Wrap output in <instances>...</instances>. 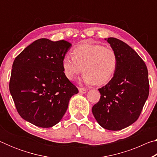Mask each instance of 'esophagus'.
<instances>
[{
    "instance_id": "34e87169",
    "label": "esophagus",
    "mask_w": 157,
    "mask_h": 157,
    "mask_svg": "<svg viewBox=\"0 0 157 157\" xmlns=\"http://www.w3.org/2000/svg\"><path fill=\"white\" fill-rule=\"evenodd\" d=\"M79 91L81 94H86V89L84 88H79Z\"/></svg>"
}]
</instances>
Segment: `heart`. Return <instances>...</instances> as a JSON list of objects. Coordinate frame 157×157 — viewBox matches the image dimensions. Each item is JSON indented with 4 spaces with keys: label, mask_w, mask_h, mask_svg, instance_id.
<instances>
[{
    "label": "heart",
    "mask_w": 157,
    "mask_h": 157,
    "mask_svg": "<svg viewBox=\"0 0 157 157\" xmlns=\"http://www.w3.org/2000/svg\"><path fill=\"white\" fill-rule=\"evenodd\" d=\"M73 56L66 55L62 68L66 78L73 81L82 71L83 81L87 84L102 85L110 80L118 66L115 50L100 44H82L74 48Z\"/></svg>",
    "instance_id": "b5f03b06"
}]
</instances>
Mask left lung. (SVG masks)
<instances>
[{"label":"left lung","mask_w":157,"mask_h":157,"mask_svg":"<svg viewBox=\"0 0 157 157\" xmlns=\"http://www.w3.org/2000/svg\"><path fill=\"white\" fill-rule=\"evenodd\" d=\"M118 57L112 79L102 88L100 100L92 112L101 127L108 130L123 129L139 118L149 95L150 84L145 63L124 42L107 39Z\"/></svg>","instance_id":"1"}]
</instances>
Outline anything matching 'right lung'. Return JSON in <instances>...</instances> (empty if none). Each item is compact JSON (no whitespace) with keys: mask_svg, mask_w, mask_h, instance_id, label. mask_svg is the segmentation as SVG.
Masks as SVG:
<instances>
[{"mask_svg":"<svg viewBox=\"0 0 157 157\" xmlns=\"http://www.w3.org/2000/svg\"><path fill=\"white\" fill-rule=\"evenodd\" d=\"M71 44L39 39L15 58L10 91L21 118L48 128L61 121L78 89L66 78L62 59Z\"/></svg>","mask_w":157,"mask_h":157,"instance_id":"right-lung-1","label":"right lung"}]
</instances>
